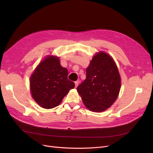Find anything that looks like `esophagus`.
Wrapping results in <instances>:
<instances>
[{"label":"esophagus","instance_id":"34e87169","mask_svg":"<svg viewBox=\"0 0 153 153\" xmlns=\"http://www.w3.org/2000/svg\"><path fill=\"white\" fill-rule=\"evenodd\" d=\"M75 87H77L78 84H79V81H76L75 82Z\"/></svg>","mask_w":153,"mask_h":153}]
</instances>
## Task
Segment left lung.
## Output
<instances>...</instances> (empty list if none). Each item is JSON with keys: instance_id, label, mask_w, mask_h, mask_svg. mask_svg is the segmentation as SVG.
Instances as JSON below:
<instances>
[{"instance_id": "1", "label": "left lung", "mask_w": 153, "mask_h": 153, "mask_svg": "<svg viewBox=\"0 0 153 153\" xmlns=\"http://www.w3.org/2000/svg\"><path fill=\"white\" fill-rule=\"evenodd\" d=\"M121 78L117 64L110 54L99 51L86 69V78L77 87L85 107L101 112L109 108L118 98Z\"/></svg>"}]
</instances>
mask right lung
Instances as JSON below:
<instances>
[{
	"label": "right lung",
	"mask_w": 153,
	"mask_h": 153,
	"mask_svg": "<svg viewBox=\"0 0 153 153\" xmlns=\"http://www.w3.org/2000/svg\"><path fill=\"white\" fill-rule=\"evenodd\" d=\"M60 61L56 55H47L30 76L32 98L43 108L56 107L75 87L74 82L68 80V69L61 65Z\"/></svg>",
	"instance_id": "right-lung-1"
}]
</instances>
